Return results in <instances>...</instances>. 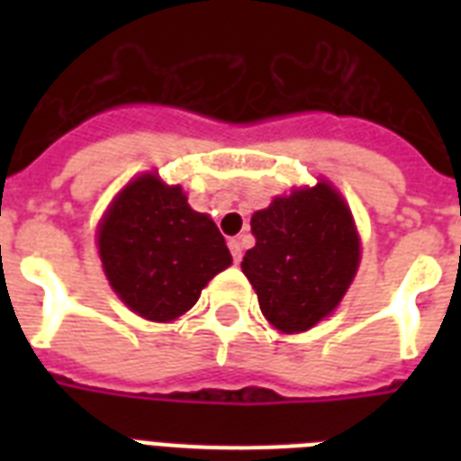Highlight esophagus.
Wrapping results in <instances>:
<instances>
[{"instance_id":"1","label":"esophagus","mask_w":461,"mask_h":461,"mask_svg":"<svg viewBox=\"0 0 461 461\" xmlns=\"http://www.w3.org/2000/svg\"><path fill=\"white\" fill-rule=\"evenodd\" d=\"M230 251L234 263H239V260H241V241H239V239H230Z\"/></svg>"}]
</instances>
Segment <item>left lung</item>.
<instances>
[{
  "mask_svg": "<svg viewBox=\"0 0 461 461\" xmlns=\"http://www.w3.org/2000/svg\"><path fill=\"white\" fill-rule=\"evenodd\" d=\"M256 246L241 270L273 328L294 335L328 318L357 275L361 249L349 205L328 181L277 195L253 212Z\"/></svg>",
  "mask_w": 461,
  "mask_h": 461,
  "instance_id": "left-lung-1",
  "label": "left lung"
}]
</instances>
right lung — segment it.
I'll use <instances>...</instances> for the list:
<instances>
[{"label":"right lung","mask_w":461,"mask_h":461,"mask_svg":"<svg viewBox=\"0 0 461 461\" xmlns=\"http://www.w3.org/2000/svg\"><path fill=\"white\" fill-rule=\"evenodd\" d=\"M97 249L112 289L133 313L155 322L176 321L231 253L215 222L191 210L181 186L158 174L129 181L97 230Z\"/></svg>","instance_id":"obj_1"}]
</instances>
